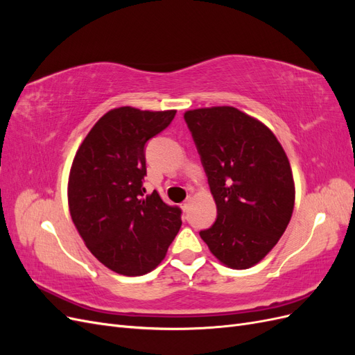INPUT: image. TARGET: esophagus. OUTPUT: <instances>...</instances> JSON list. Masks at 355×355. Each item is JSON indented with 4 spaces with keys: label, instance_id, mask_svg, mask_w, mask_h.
<instances>
[{
    "label": "esophagus",
    "instance_id": "esophagus-1",
    "mask_svg": "<svg viewBox=\"0 0 355 355\" xmlns=\"http://www.w3.org/2000/svg\"><path fill=\"white\" fill-rule=\"evenodd\" d=\"M189 206H191V198H188L187 201H184V202H182V210H184V211H188L189 210Z\"/></svg>",
    "mask_w": 355,
    "mask_h": 355
}]
</instances>
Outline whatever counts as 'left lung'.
Instances as JSON below:
<instances>
[{
    "instance_id": "left-lung-1",
    "label": "left lung",
    "mask_w": 355,
    "mask_h": 355,
    "mask_svg": "<svg viewBox=\"0 0 355 355\" xmlns=\"http://www.w3.org/2000/svg\"><path fill=\"white\" fill-rule=\"evenodd\" d=\"M218 218L200 237L232 270L272 250L290 222L295 182L282 144L263 123L232 106L187 111Z\"/></svg>"
}]
</instances>
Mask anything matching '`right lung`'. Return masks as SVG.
Segmentation results:
<instances>
[{"label":"right lung","mask_w":355,"mask_h":355,"mask_svg":"<svg viewBox=\"0 0 355 355\" xmlns=\"http://www.w3.org/2000/svg\"><path fill=\"white\" fill-rule=\"evenodd\" d=\"M176 111L121 106L93 125L72 161L71 218L87 249L121 275H144L164 259L180 230L182 210L158 192L145 196V145Z\"/></svg>","instance_id":"add662e5"}]
</instances>
